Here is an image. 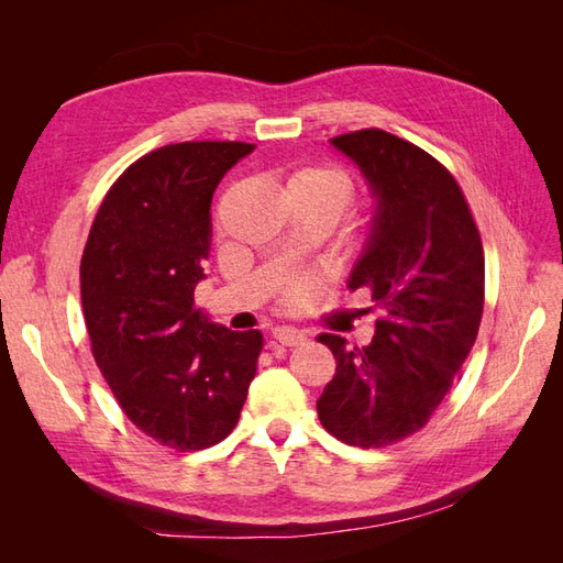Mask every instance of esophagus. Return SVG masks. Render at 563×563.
I'll use <instances>...</instances> for the list:
<instances>
[{"mask_svg": "<svg viewBox=\"0 0 563 563\" xmlns=\"http://www.w3.org/2000/svg\"><path fill=\"white\" fill-rule=\"evenodd\" d=\"M272 338L277 340V343L282 345H288V347H296L300 343H305V335L300 329H294V327H277L275 331H272Z\"/></svg>", "mask_w": 563, "mask_h": 563, "instance_id": "esophagus-1", "label": "esophagus"}]
</instances>
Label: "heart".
Wrapping results in <instances>:
<instances>
[{
    "label": "heart",
    "instance_id": "1",
    "mask_svg": "<svg viewBox=\"0 0 563 563\" xmlns=\"http://www.w3.org/2000/svg\"><path fill=\"white\" fill-rule=\"evenodd\" d=\"M286 195L317 201L338 216L350 203L352 183L343 172H338V168L308 166V168H298V172L288 176ZM319 286H321V275L319 272H312V275L296 277L291 284H288L286 296L291 302H298V300L310 298Z\"/></svg>",
    "mask_w": 563,
    "mask_h": 563
}]
</instances>
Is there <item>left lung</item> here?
I'll return each mask as SVG.
<instances>
[{
    "mask_svg": "<svg viewBox=\"0 0 563 563\" xmlns=\"http://www.w3.org/2000/svg\"><path fill=\"white\" fill-rule=\"evenodd\" d=\"M364 176L373 218L347 288L383 310L368 345L321 333L335 376L317 399L323 428L380 449L418 432L449 395L484 312V249L455 178L380 129L329 141Z\"/></svg>",
    "mask_w": 563,
    "mask_h": 563,
    "instance_id": "left-lung-1",
    "label": "left lung"
}]
</instances>
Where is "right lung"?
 Wrapping results in <instances>:
<instances>
[{
	"instance_id": "right-lung-1",
	"label": "right lung",
	"mask_w": 563,
	"mask_h": 563,
	"mask_svg": "<svg viewBox=\"0 0 563 563\" xmlns=\"http://www.w3.org/2000/svg\"><path fill=\"white\" fill-rule=\"evenodd\" d=\"M249 143H176L131 164L100 203L81 255L93 360L126 418L159 444L201 451L240 420L261 331L195 305L211 251V199Z\"/></svg>"
}]
</instances>
